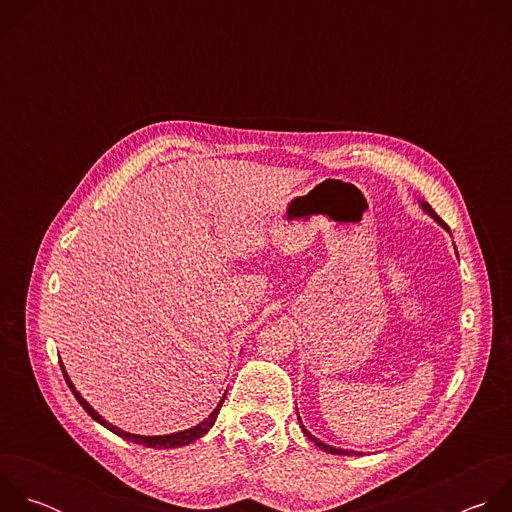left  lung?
Here are the masks:
<instances>
[{"mask_svg": "<svg viewBox=\"0 0 512 512\" xmlns=\"http://www.w3.org/2000/svg\"><path fill=\"white\" fill-rule=\"evenodd\" d=\"M419 206L423 208V212H427L431 218H433V221L437 223V225H440V227H444L448 233H450V229H448V225L442 221V218L440 216H437L435 212H433V208L427 204V202H423V200H419ZM456 255H458V251H456ZM298 421H300V425H302V431L310 437V442H314L320 450H324V452H328V454H338V456H354V454H360V452H354V450H342V448H334V446H328V444H324V442H320L318 440V437H314L306 427H304V423H302V419H300V413H298Z\"/></svg>", "mask_w": 512, "mask_h": 512, "instance_id": "8db88e82", "label": "left lung"}]
</instances>
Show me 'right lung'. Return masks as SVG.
Listing matches in <instances>:
<instances>
[{
  "instance_id": "right-lung-1",
  "label": "right lung",
  "mask_w": 512,
  "mask_h": 512,
  "mask_svg": "<svg viewBox=\"0 0 512 512\" xmlns=\"http://www.w3.org/2000/svg\"><path fill=\"white\" fill-rule=\"evenodd\" d=\"M60 369H62V375H64V381H66V385L70 387V391H72V395L77 397V401L81 403V407L97 421V423H101L103 427H107L109 431H113L115 435H119V437H123V440H127V442H133V444H139V446H145V448H160V450H168V448H180V446H188V444H192V442H196L198 437H202L212 425H214V421H216V415H218V411H221V407H223V403H225V397H227V393L223 395V399H221V403H218L216 407H214V411L206 417V419H202L198 425H194V427H188V429H184V431H178V433H170V435H137V433H129V431H123V429H119L117 425H113V423H109V421H105L85 399H83V395L75 389V385H72V381L68 379V375H66V371H64V367H62V362H60Z\"/></svg>"
}]
</instances>
